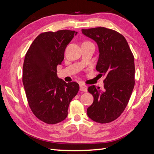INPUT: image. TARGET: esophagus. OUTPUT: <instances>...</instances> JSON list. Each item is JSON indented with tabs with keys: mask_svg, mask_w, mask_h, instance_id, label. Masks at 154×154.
<instances>
[{
	"mask_svg": "<svg viewBox=\"0 0 154 154\" xmlns=\"http://www.w3.org/2000/svg\"><path fill=\"white\" fill-rule=\"evenodd\" d=\"M80 90L82 91V92H87V86L83 83H81L80 84Z\"/></svg>",
	"mask_w": 154,
	"mask_h": 154,
	"instance_id": "obj_1",
	"label": "esophagus"
}]
</instances>
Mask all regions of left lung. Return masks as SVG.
<instances>
[{
    "label": "left lung",
    "mask_w": 154,
    "mask_h": 154,
    "mask_svg": "<svg viewBox=\"0 0 154 154\" xmlns=\"http://www.w3.org/2000/svg\"><path fill=\"white\" fill-rule=\"evenodd\" d=\"M82 33L98 44L96 71L105 75L104 90L94 85L88 91L94 97L87 114L92 120L106 124L118 119L126 109L134 86V59L124 36L105 27L82 29Z\"/></svg>",
    "instance_id": "8db88e82"
}]
</instances>
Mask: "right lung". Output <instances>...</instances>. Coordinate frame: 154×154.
Returning <instances> with one entry per match:
<instances>
[{
    "mask_svg": "<svg viewBox=\"0 0 154 154\" xmlns=\"http://www.w3.org/2000/svg\"><path fill=\"white\" fill-rule=\"evenodd\" d=\"M75 30L45 32L37 36L26 54L22 82L31 111L41 121L55 124L64 120L69 104L79 90L77 83H66L57 75L66 46Z\"/></svg>",
    "mask_w": 154,
    "mask_h": 154,
    "instance_id": "right-lung-1",
    "label": "right lung"
}]
</instances>
